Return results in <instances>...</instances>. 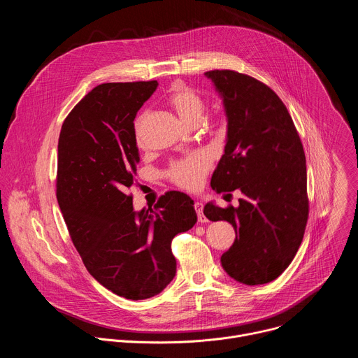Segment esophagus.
<instances>
[{
	"instance_id": "esophagus-1",
	"label": "esophagus",
	"mask_w": 358,
	"mask_h": 358,
	"mask_svg": "<svg viewBox=\"0 0 358 358\" xmlns=\"http://www.w3.org/2000/svg\"><path fill=\"white\" fill-rule=\"evenodd\" d=\"M194 208H195V213L198 215V221L199 222H207V218H206V215H203V213H202V202L196 201L194 203Z\"/></svg>"
}]
</instances>
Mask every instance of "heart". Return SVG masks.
Instances as JSON below:
<instances>
[{"instance_id":"heart-1","label":"heart","mask_w":358,"mask_h":358,"mask_svg":"<svg viewBox=\"0 0 358 358\" xmlns=\"http://www.w3.org/2000/svg\"><path fill=\"white\" fill-rule=\"evenodd\" d=\"M169 103L177 112L180 119L187 124H198L206 112V101L195 93L192 89L185 86H176L170 96ZM144 123V116H140L134 123V131L137 143L141 141V127ZM211 159L206 152H195L188 157H184L176 163L169 170V177L174 184L185 189H195L201 185L203 177L210 170Z\"/></svg>"}]
</instances>
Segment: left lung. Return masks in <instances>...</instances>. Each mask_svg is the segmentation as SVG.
Segmentation results:
<instances>
[{"instance_id": "1", "label": "left lung", "mask_w": 358, "mask_h": 358, "mask_svg": "<svg viewBox=\"0 0 358 358\" xmlns=\"http://www.w3.org/2000/svg\"><path fill=\"white\" fill-rule=\"evenodd\" d=\"M227 115V144L213 178L218 194L239 189V206L203 207L210 221H228L236 238L221 257L236 282L275 280L290 265L309 217L306 157L293 120L265 83L235 71H210Z\"/></svg>"}]
</instances>
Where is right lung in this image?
Returning <instances> with one entry per match:
<instances>
[{"instance_id":"right-lung-1","label":"right lung","mask_w":358,"mask_h":358,"mask_svg":"<svg viewBox=\"0 0 358 358\" xmlns=\"http://www.w3.org/2000/svg\"><path fill=\"white\" fill-rule=\"evenodd\" d=\"M157 80L101 83L65 119L58 143L57 198L89 273L130 300L159 294L174 279L171 241L196 222L194 201L169 191L155 210L134 211L140 162L134 119Z\"/></svg>"}]
</instances>
